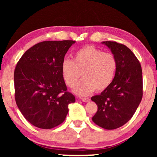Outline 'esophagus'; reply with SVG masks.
Here are the masks:
<instances>
[{"instance_id":"esophagus-1","label":"esophagus","mask_w":157,"mask_h":157,"mask_svg":"<svg viewBox=\"0 0 157 157\" xmlns=\"http://www.w3.org/2000/svg\"><path fill=\"white\" fill-rule=\"evenodd\" d=\"M81 100H82L83 102L87 103V102H89L90 101H91V98H81Z\"/></svg>"}]
</instances>
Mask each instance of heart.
Here are the masks:
<instances>
[{"instance_id": "1", "label": "heart", "mask_w": 157, "mask_h": 157, "mask_svg": "<svg viewBox=\"0 0 157 157\" xmlns=\"http://www.w3.org/2000/svg\"><path fill=\"white\" fill-rule=\"evenodd\" d=\"M117 66L113 53L104 52L94 46H86L74 53L73 61L64 59L61 69L63 81L70 88L76 86L82 74L83 78L77 84L74 92L86 96L94 90L100 92L106 89L114 78Z\"/></svg>"}]
</instances>
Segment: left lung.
I'll use <instances>...</instances> for the list:
<instances>
[{"label": "left lung", "mask_w": 157, "mask_h": 157, "mask_svg": "<svg viewBox=\"0 0 157 157\" xmlns=\"http://www.w3.org/2000/svg\"><path fill=\"white\" fill-rule=\"evenodd\" d=\"M117 59L118 66L111 85L92 96L98 110L92 120L105 129H116L132 119L143 96L142 70L139 60L125 45L104 41Z\"/></svg>", "instance_id": "1"}]
</instances>
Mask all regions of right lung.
<instances>
[{"instance_id":"1","label":"right lung","mask_w":157,"mask_h":157,"mask_svg":"<svg viewBox=\"0 0 157 157\" xmlns=\"http://www.w3.org/2000/svg\"><path fill=\"white\" fill-rule=\"evenodd\" d=\"M74 40H46L23 53L14 71L15 99L19 110L33 126L49 129L60 125L75 96L67 91L61 63Z\"/></svg>"}]
</instances>
